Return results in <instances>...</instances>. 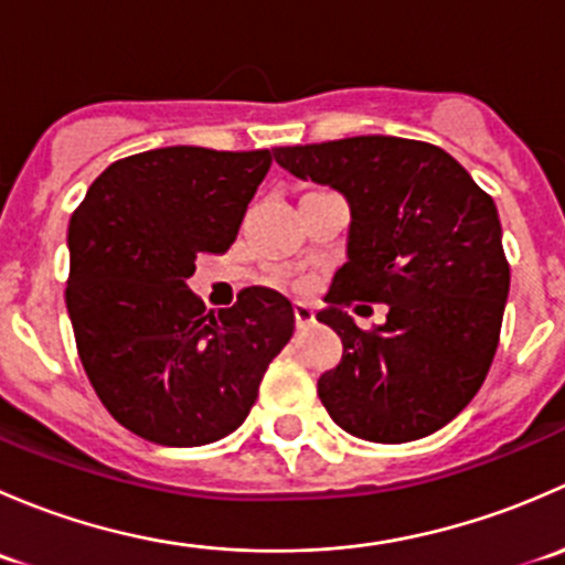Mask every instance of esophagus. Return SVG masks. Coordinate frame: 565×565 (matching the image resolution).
I'll return each instance as SVG.
<instances>
[{
  "mask_svg": "<svg viewBox=\"0 0 565 565\" xmlns=\"http://www.w3.org/2000/svg\"><path fill=\"white\" fill-rule=\"evenodd\" d=\"M315 322H317V315L309 303H295V324H298V330H306Z\"/></svg>",
  "mask_w": 565,
  "mask_h": 565,
  "instance_id": "1",
  "label": "esophagus"
}]
</instances>
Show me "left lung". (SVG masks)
I'll list each match as a JSON object with an SVG mask.
<instances>
[{"label":"left lung","mask_w":565,"mask_h":565,"mask_svg":"<svg viewBox=\"0 0 565 565\" xmlns=\"http://www.w3.org/2000/svg\"><path fill=\"white\" fill-rule=\"evenodd\" d=\"M273 158L350 202L347 262L317 315L344 344L317 383L330 418L372 443L443 429L500 341L511 267L492 196L446 150L396 136L276 147ZM352 302H385L386 324L361 331L343 311Z\"/></svg>","instance_id":"obj_1"}]
</instances>
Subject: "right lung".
<instances>
[{
  "mask_svg": "<svg viewBox=\"0 0 565 565\" xmlns=\"http://www.w3.org/2000/svg\"><path fill=\"white\" fill-rule=\"evenodd\" d=\"M270 150L161 147L114 161L67 230L65 303L104 407L158 446H207L246 420L295 330L284 295L248 287L232 309L188 289L199 254L235 243Z\"/></svg>",
  "mask_w": 565,
  "mask_h": 565,
  "instance_id": "add662e5",
  "label": "right lung"
}]
</instances>
